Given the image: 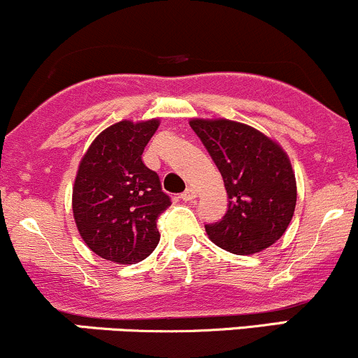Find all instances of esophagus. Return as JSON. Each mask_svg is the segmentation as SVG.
Segmentation results:
<instances>
[{"instance_id": "obj_1", "label": "esophagus", "mask_w": 358, "mask_h": 358, "mask_svg": "<svg viewBox=\"0 0 358 358\" xmlns=\"http://www.w3.org/2000/svg\"><path fill=\"white\" fill-rule=\"evenodd\" d=\"M180 199H182V201H194L196 199V191L193 189V187H187L186 191H184L182 194H180Z\"/></svg>"}]
</instances>
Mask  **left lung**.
<instances>
[{
	"label": "left lung",
	"mask_w": 358,
	"mask_h": 358,
	"mask_svg": "<svg viewBox=\"0 0 358 358\" xmlns=\"http://www.w3.org/2000/svg\"><path fill=\"white\" fill-rule=\"evenodd\" d=\"M220 171L229 210L205 225L218 248L256 255L285 234L297 203V182L285 150L252 126L230 119H191Z\"/></svg>",
	"instance_id": "1"
}]
</instances>
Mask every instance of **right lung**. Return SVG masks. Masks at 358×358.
I'll list each match as a JSON object with an SVG mask.
<instances>
[{
    "mask_svg": "<svg viewBox=\"0 0 358 358\" xmlns=\"http://www.w3.org/2000/svg\"><path fill=\"white\" fill-rule=\"evenodd\" d=\"M159 124L124 119L109 126L78 165L71 199L76 229L95 255L113 263H140L160 241L157 220L171 198L141 160Z\"/></svg>",
    "mask_w": 358,
    "mask_h": 358,
    "instance_id": "obj_1",
    "label": "right lung"
}]
</instances>
